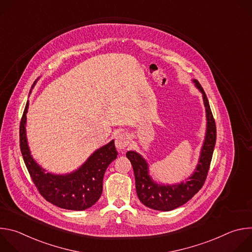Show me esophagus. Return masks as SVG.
Listing matches in <instances>:
<instances>
[{"label": "esophagus", "instance_id": "34e87169", "mask_svg": "<svg viewBox=\"0 0 252 252\" xmlns=\"http://www.w3.org/2000/svg\"><path fill=\"white\" fill-rule=\"evenodd\" d=\"M115 145H116V148L118 149L119 152H124L126 151V149L127 148L128 146V137L126 133H119L117 136H116V139H115Z\"/></svg>", "mask_w": 252, "mask_h": 252}]
</instances>
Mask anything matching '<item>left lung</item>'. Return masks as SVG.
Instances as JSON below:
<instances>
[{"instance_id": "8db88e82", "label": "left lung", "mask_w": 252, "mask_h": 252, "mask_svg": "<svg viewBox=\"0 0 252 252\" xmlns=\"http://www.w3.org/2000/svg\"><path fill=\"white\" fill-rule=\"evenodd\" d=\"M193 82L202 93L207 127L197 167L188 181L175 186L158 185L151 178L148 163L141 156L135 152L126 153V158L129 159L133 168L135 189L139 200L146 206L156 210L169 211L188 202L203 187L208 173L215 141H217V126L207 96L201 85L196 80Z\"/></svg>"}]
</instances>
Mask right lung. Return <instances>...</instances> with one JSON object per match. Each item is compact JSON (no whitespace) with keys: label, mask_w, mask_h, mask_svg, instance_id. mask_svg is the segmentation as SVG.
Returning <instances> with one entry per match:
<instances>
[{"label":"right lung","mask_w":252,"mask_h":252,"mask_svg":"<svg viewBox=\"0 0 252 252\" xmlns=\"http://www.w3.org/2000/svg\"><path fill=\"white\" fill-rule=\"evenodd\" d=\"M34 84V83H33ZM27 102L20 124L21 153L32 183L41 195L49 202L69 210H85L94 205L101 195L105 169L117 158L115 140L95 151L75 172L57 175L45 172L31 154L26 137Z\"/></svg>","instance_id":"right-lung-1"}]
</instances>
